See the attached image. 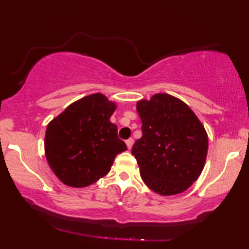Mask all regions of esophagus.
I'll return each instance as SVG.
<instances>
[{"label":"esophagus","instance_id":"esophagus-1","mask_svg":"<svg viewBox=\"0 0 249 249\" xmlns=\"http://www.w3.org/2000/svg\"><path fill=\"white\" fill-rule=\"evenodd\" d=\"M125 144H127V147H128V149H131V147H132V144H134V139H132V138H129L128 141H125Z\"/></svg>","mask_w":249,"mask_h":249}]
</instances>
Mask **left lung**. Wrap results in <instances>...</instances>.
I'll return each instance as SVG.
<instances>
[{
  "label": "left lung",
  "instance_id": "left-lung-1",
  "mask_svg": "<svg viewBox=\"0 0 249 249\" xmlns=\"http://www.w3.org/2000/svg\"><path fill=\"white\" fill-rule=\"evenodd\" d=\"M142 138L132 146L145 185L162 196L185 192L205 165L209 138L192 108L170 94L141 100Z\"/></svg>",
  "mask_w": 249,
  "mask_h": 249
}]
</instances>
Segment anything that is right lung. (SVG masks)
Masks as SVG:
<instances>
[{"label":"right lung","mask_w":249,"mask_h":249,"mask_svg":"<svg viewBox=\"0 0 249 249\" xmlns=\"http://www.w3.org/2000/svg\"><path fill=\"white\" fill-rule=\"evenodd\" d=\"M117 104L101 93L70 104L47 124L45 156L61 182L83 188L107 175L119 153L127 149L110 121Z\"/></svg>","instance_id":"1"}]
</instances>
